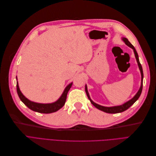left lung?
<instances>
[{
	"label": "left lung",
	"instance_id": "1",
	"mask_svg": "<svg viewBox=\"0 0 156 156\" xmlns=\"http://www.w3.org/2000/svg\"><path fill=\"white\" fill-rule=\"evenodd\" d=\"M122 40L123 41L124 43L126 44V45H127L128 47H129L130 48H131L133 50L134 52V54H135V58L136 60V62H137L138 64V66L139 68V70L140 72V74H141V83H140V87L139 89L138 92H136V94L135 95L133 96V98H131L130 100L126 101V103H123V104H122L120 105H117V106H112V107H105V106H102L100 105L99 104H97L95 102H94L92 100L90 97L89 95V93L88 92V89H87V84L85 85V91L87 93V95L89 99V100L90 101L92 104L96 107L97 108H98L99 110L105 112L107 113H111V114H115V113H119V112H124L126 110H127V108H129L133 104V103L138 100L139 98L140 97L141 92H142V90H143V68H142V66H141L140 62H139V56L137 53H136V49H135V48L133 47V45H132L130 42L128 41L126 37H122Z\"/></svg>",
	"mask_w": 156,
	"mask_h": 156
}]
</instances>
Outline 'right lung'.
<instances>
[{"label":"right lung","mask_w":156,"mask_h":156,"mask_svg":"<svg viewBox=\"0 0 156 156\" xmlns=\"http://www.w3.org/2000/svg\"><path fill=\"white\" fill-rule=\"evenodd\" d=\"M16 80H17V92L18 96L20 97L21 101L24 103L27 107H29L30 109L40 113H44V114H48V113L55 112L56 111H58L60 108H61L64 105L66 100L68 92L70 88L72 87V84H73V83H71L68 84V85L66 86V87L65 89L64 90V92H62V95L60 96V97L56 101L50 103H40L32 101L23 95L20 90V87H19L17 77H16Z\"/></svg>","instance_id":"obj_1"}]
</instances>
